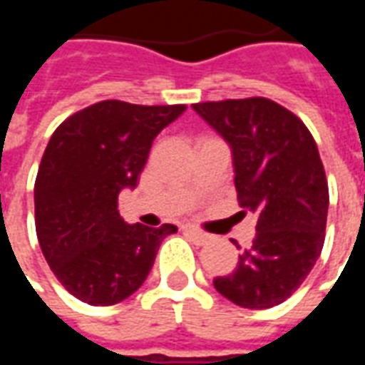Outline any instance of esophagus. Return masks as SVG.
<instances>
[{"label": "esophagus", "instance_id": "obj_1", "mask_svg": "<svg viewBox=\"0 0 365 365\" xmlns=\"http://www.w3.org/2000/svg\"><path fill=\"white\" fill-rule=\"evenodd\" d=\"M185 235L195 242L197 246H203L207 245L209 240H211V237L209 235H205V232H201L199 229H193V227H185Z\"/></svg>", "mask_w": 365, "mask_h": 365}]
</instances>
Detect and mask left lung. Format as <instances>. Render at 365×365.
<instances>
[{"label": "left lung", "instance_id": "left-lung-1", "mask_svg": "<svg viewBox=\"0 0 365 365\" xmlns=\"http://www.w3.org/2000/svg\"><path fill=\"white\" fill-rule=\"evenodd\" d=\"M193 109L229 143L240 207L258 217L252 246L232 274L215 277V289L245 309L279 305L305 282L324 245L329 183L317 143L297 115L266 97Z\"/></svg>", "mask_w": 365, "mask_h": 365}]
</instances>
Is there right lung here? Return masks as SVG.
Returning <instances> with one entry per match:
<instances>
[{
    "label": "right lung",
    "mask_w": 365,
    "mask_h": 365,
    "mask_svg": "<svg viewBox=\"0 0 365 365\" xmlns=\"http://www.w3.org/2000/svg\"><path fill=\"white\" fill-rule=\"evenodd\" d=\"M185 105L99 101L74 113L48 140L35 182V225L48 266L74 297L115 305L150 274L158 229L120 219V190L136 187L154 138Z\"/></svg>",
    "instance_id": "1"
}]
</instances>
